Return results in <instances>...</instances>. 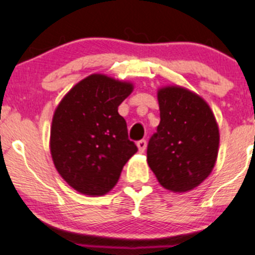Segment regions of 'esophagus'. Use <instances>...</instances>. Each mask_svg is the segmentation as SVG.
Returning <instances> with one entry per match:
<instances>
[{"mask_svg":"<svg viewBox=\"0 0 255 255\" xmlns=\"http://www.w3.org/2000/svg\"><path fill=\"white\" fill-rule=\"evenodd\" d=\"M137 145H138V149H139V151H142V153H143V151L146 149V140L145 139L138 140Z\"/></svg>","mask_w":255,"mask_h":255,"instance_id":"1","label":"esophagus"}]
</instances>
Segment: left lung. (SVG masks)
Here are the masks:
<instances>
[{"mask_svg":"<svg viewBox=\"0 0 255 255\" xmlns=\"http://www.w3.org/2000/svg\"><path fill=\"white\" fill-rule=\"evenodd\" d=\"M160 123L150 137L146 160L160 185L174 192L199 186L215 166L217 123L200 96L176 86L158 92Z\"/></svg>","mask_w":255,"mask_h":255,"instance_id":"left-lung-1","label":"left lung"}]
</instances>
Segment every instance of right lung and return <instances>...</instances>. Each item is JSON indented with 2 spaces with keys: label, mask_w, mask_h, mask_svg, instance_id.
<instances>
[{
  "label": "right lung",
  "mask_w": 255,
  "mask_h": 255,
  "mask_svg": "<svg viewBox=\"0 0 255 255\" xmlns=\"http://www.w3.org/2000/svg\"><path fill=\"white\" fill-rule=\"evenodd\" d=\"M132 89L128 82L95 74L75 85L55 110L51 158L61 177L76 191L91 196L109 192L138 150L118 113Z\"/></svg>",
  "instance_id": "add662e5"
}]
</instances>
